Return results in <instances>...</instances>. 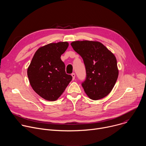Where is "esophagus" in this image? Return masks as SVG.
<instances>
[{
  "instance_id": "obj_1",
  "label": "esophagus",
  "mask_w": 146,
  "mask_h": 146,
  "mask_svg": "<svg viewBox=\"0 0 146 146\" xmlns=\"http://www.w3.org/2000/svg\"><path fill=\"white\" fill-rule=\"evenodd\" d=\"M75 73H73L72 74V77H73V80H74V78H75Z\"/></svg>"
}]
</instances>
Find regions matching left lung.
I'll return each instance as SVG.
<instances>
[{
  "label": "left lung",
  "mask_w": 146,
  "mask_h": 146,
  "mask_svg": "<svg viewBox=\"0 0 146 146\" xmlns=\"http://www.w3.org/2000/svg\"><path fill=\"white\" fill-rule=\"evenodd\" d=\"M71 46L84 60L87 75L81 85L86 94L94 100L106 96L118 76L114 55L99 41H75Z\"/></svg>",
  "instance_id": "obj_1"
}]
</instances>
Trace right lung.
<instances>
[{"label": "right lung", "instance_id": "right-lung-1", "mask_svg": "<svg viewBox=\"0 0 146 146\" xmlns=\"http://www.w3.org/2000/svg\"><path fill=\"white\" fill-rule=\"evenodd\" d=\"M68 46L65 41L40 47L28 68L32 88L47 100H57L72 80V76L66 73L65 64L60 59Z\"/></svg>", "mask_w": 146, "mask_h": 146}]
</instances>
